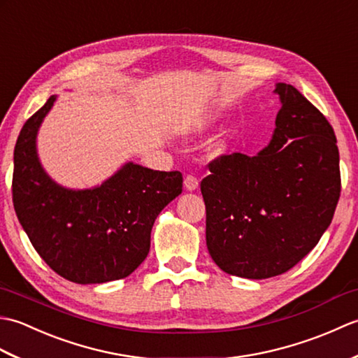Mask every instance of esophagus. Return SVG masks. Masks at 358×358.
Masks as SVG:
<instances>
[{"mask_svg": "<svg viewBox=\"0 0 358 358\" xmlns=\"http://www.w3.org/2000/svg\"><path fill=\"white\" fill-rule=\"evenodd\" d=\"M185 187L186 191H195V189L199 187V178H196L195 175H186Z\"/></svg>", "mask_w": 358, "mask_h": 358, "instance_id": "esophagus-1", "label": "esophagus"}]
</instances>
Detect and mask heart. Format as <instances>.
<instances>
[{
  "mask_svg": "<svg viewBox=\"0 0 358 358\" xmlns=\"http://www.w3.org/2000/svg\"><path fill=\"white\" fill-rule=\"evenodd\" d=\"M226 149H227V141L224 138L215 140L214 143L210 144V148H209L212 155H222V154H224Z\"/></svg>",
  "mask_w": 358,
  "mask_h": 358,
  "instance_id": "heart-1",
  "label": "heart"
}]
</instances>
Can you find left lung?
Here are the masks:
<instances>
[{
  "label": "left lung",
  "instance_id": "obj_1",
  "mask_svg": "<svg viewBox=\"0 0 358 358\" xmlns=\"http://www.w3.org/2000/svg\"><path fill=\"white\" fill-rule=\"evenodd\" d=\"M271 143L255 157L240 152L209 163L201 181L206 245L222 271L262 280L289 271L320 241L341 191L334 129L291 85Z\"/></svg>",
  "mask_w": 358,
  "mask_h": 358
}]
</instances>
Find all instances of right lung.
I'll return each mask as SVG.
<instances>
[{"label":"right lung","instance_id":"add662e5","mask_svg":"<svg viewBox=\"0 0 358 358\" xmlns=\"http://www.w3.org/2000/svg\"><path fill=\"white\" fill-rule=\"evenodd\" d=\"M55 100L52 95L26 121L15 144V212L58 275L78 285L124 278L148 257L152 226L181 194L183 175L126 163L101 186L72 191L57 185L36 155L38 129Z\"/></svg>","mask_w":358,"mask_h":358}]
</instances>
